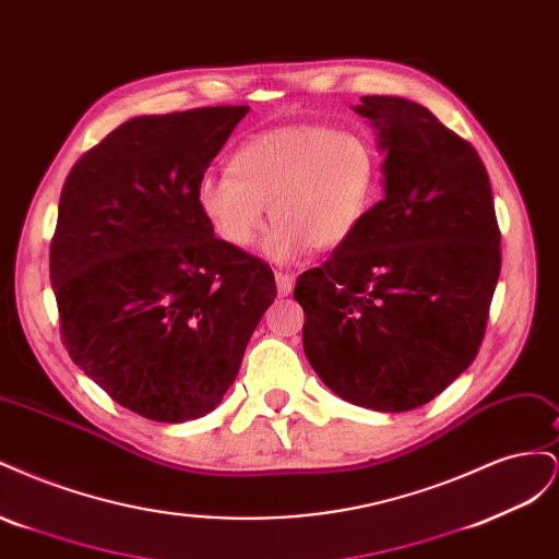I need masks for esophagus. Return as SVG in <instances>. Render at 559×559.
Returning a JSON list of instances; mask_svg holds the SVG:
<instances>
[{"mask_svg": "<svg viewBox=\"0 0 559 559\" xmlns=\"http://www.w3.org/2000/svg\"><path fill=\"white\" fill-rule=\"evenodd\" d=\"M275 284H277V292L282 296H289L294 289V277L286 275V273H275Z\"/></svg>", "mask_w": 559, "mask_h": 559, "instance_id": "obj_1", "label": "esophagus"}]
</instances>
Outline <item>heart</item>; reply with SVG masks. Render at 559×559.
I'll use <instances>...</instances> for the list:
<instances>
[{"instance_id": "b5f03b06", "label": "heart", "mask_w": 559, "mask_h": 559, "mask_svg": "<svg viewBox=\"0 0 559 559\" xmlns=\"http://www.w3.org/2000/svg\"><path fill=\"white\" fill-rule=\"evenodd\" d=\"M380 156L361 130L284 126L233 151L228 175L202 179L198 207L214 235L233 251H249L270 222L265 242L286 263L310 249L345 247L373 207Z\"/></svg>"}]
</instances>
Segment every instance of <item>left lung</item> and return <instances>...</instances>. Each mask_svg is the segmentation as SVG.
Wrapping results in <instances>:
<instances>
[{
    "label": "left lung",
    "instance_id": "1",
    "mask_svg": "<svg viewBox=\"0 0 559 559\" xmlns=\"http://www.w3.org/2000/svg\"><path fill=\"white\" fill-rule=\"evenodd\" d=\"M384 198L354 238L302 273V349L333 394L380 413L429 403L480 349L501 233L480 156L417 103L366 95Z\"/></svg>",
    "mask_w": 559,
    "mask_h": 559
}]
</instances>
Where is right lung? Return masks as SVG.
Masks as SVG:
<instances>
[{
	"instance_id": "1",
	"label": "right lung",
	"mask_w": 559,
	"mask_h": 559,
	"mask_svg": "<svg viewBox=\"0 0 559 559\" xmlns=\"http://www.w3.org/2000/svg\"><path fill=\"white\" fill-rule=\"evenodd\" d=\"M249 107L138 116L67 175L50 240L60 337L95 384L146 419L222 403L277 296L270 265L214 238L198 189Z\"/></svg>"
}]
</instances>
